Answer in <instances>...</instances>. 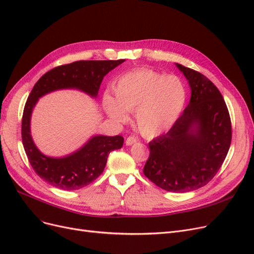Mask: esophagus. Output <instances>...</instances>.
<instances>
[{"label": "esophagus", "mask_w": 254, "mask_h": 254, "mask_svg": "<svg viewBox=\"0 0 254 254\" xmlns=\"http://www.w3.org/2000/svg\"><path fill=\"white\" fill-rule=\"evenodd\" d=\"M137 142H138L137 138H135V137H133V136H129V137H127V140H126V145L130 146V145L135 144V143H137Z\"/></svg>", "instance_id": "obj_1"}]
</instances>
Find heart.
I'll use <instances>...</instances> for the list:
<instances>
[{"label":"heart","mask_w":254,"mask_h":254,"mask_svg":"<svg viewBox=\"0 0 254 254\" xmlns=\"http://www.w3.org/2000/svg\"><path fill=\"white\" fill-rule=\"evenodd\" d=\"M114 95L103 96L105 113L116 123L127 120L135 112L140 133L147 138L169 130L181 116L187 101V90L179 76L164 75L147 68L120 75L113 86Z\"/></svg>","instance_id":"b5f03b06"}]
</instances>
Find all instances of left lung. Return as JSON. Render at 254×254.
<instances>
[{
  "label": "left lung",
  "mask_w": 254,
  "mask_h": 254,
  "mask_svg": "<svg viewBox=\"0 0 254 254\" xmlns=\"http://www.w3.org/2000/svg\"><path fill=\"white\" fill-rule=\"evenodd\" d=\"M191 89L184 113L169 129L149 142L144 175L160 188L190 192L211 181L223 164L231 142V124L218 88L202 73L175 63Z\"/></svg>",
  "instance_id": "1"
}]
</instances>
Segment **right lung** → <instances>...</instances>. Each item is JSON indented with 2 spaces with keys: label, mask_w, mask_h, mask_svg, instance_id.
I'll list each match as a JSON object with an SVG mask.
<instances>
[{
  "label": "right lung",
  "mask_w": 254,
  "mask_h": 254,
  "mask_svg": "<svg viewBox=\"0 0 254 254\" xmlns=\"http://www.w3.org/2000/svg\"><path fill=\"white\" fill-rule=\"evenodd\" d=\"M125 61H75L61 65L43 74L33 87L24 109L21 138L32 168L48 184L67 191L91 184L103 173L109 153L123 147L124 137L94 135L67 156H46L37 148L31 135V116L38 100L63 89H75L96 98L104 76Z\"/></svg>",
  "instance_id": "add662e5"
}]
</instances>
